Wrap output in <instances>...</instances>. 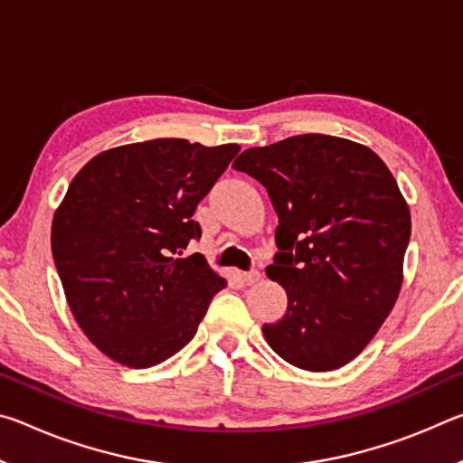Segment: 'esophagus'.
Wrapping results in <instances>:
<instances>
[{
  "instance_id": "obj_1",
  "label": "esophagus",
  "mask_w": 463,
  "mask_h": 463,
  "mask_svg": "<svg viewBox=\"0 0 463 463\" xmlns=\"http://www.w3.org/2000/svg\"><path fill=\"white\" fill-rule=\"evenodd\" d=\"M260 278H261V273L257 271V269H253V271H245V273H242V281H245L247 286L255 284V281H260Z\"/></svg>"
}]
</instances>
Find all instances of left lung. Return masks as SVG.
Masks as SVG:
<instances>
[{
    "mask_svg": "<svg viewBox=\"0 0 463 463\" xmlns=\"http://www.w3.org/2000/svg\"><path fill=\"white\" fill-rule=\"evenodd\" d=\"M265 185L279 253L265 273L288 294L265 341L300 370L331 372L362 354L404 279L411 210L378 155L328 135L253 146L232 163Z\"/></svg>",
    "mask_w": 463,
    "mask_h": 463,
    "instance_id": "1",
    "label": "left lung"
}]
</instances>
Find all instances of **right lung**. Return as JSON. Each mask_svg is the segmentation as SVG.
<instances>
[{"instance_id": "right-lung-1", "label": "right lung", "mask_w": 463, "mask_h": 463, "mask_svg": "<svg viewBox=\"0 0 463 463\" xmlns=\"http://www.w3.org/2000/svg\"><path fill=\"white\" fill-rule=\"evenodd\" d=\"M239 145L155 138L101 151L54 210L51 247L69 308L112 362L143 370L194 339L226 279L206 257L182 255L200 200Z\"/></svg>"}]
</instances>
